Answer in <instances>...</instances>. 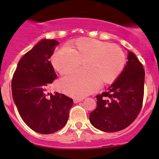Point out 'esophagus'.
Listing matches in <instances>:
<instances>
[{"mask_svg":"<svg viewBox=\"0 0 159 159\" xmlns=\"http://www.w3.org/2000/svg\"><path fill=\"white\" fill-rule=\"evenodd\" d=\"M83 99H80V98H74V102L76 103H79V102H80V101H83Z\"/></svg>","mask_w":159,"mask_h":159,"instance_id":"34e87169","label":"esophagus"}]
</instances>
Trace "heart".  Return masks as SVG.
Returning a JSON list of instances; mask_svg holds the SVG:
<instances>
[{
    "label": "heart",
    "mask_w": 159,
    "mask_h": 159,
    "mask_svg": "<svg viewBox=\"0 0 159 159\" xmlns=\"http://www.w3.org/2000/svg\"><path fill=\"white\" fill-rule=\"evenodd\" d=\"M52 64L60 74L67 75L82 62L84 70L63 78L59 86L65 93L83 98L98 89L100 83L109 84L122 74L126 65V56L122 48L92 38L79 39L67 47L57 50Z\"/></svg>",
    "instance_id": "b5f03b06"
}]
</instances>
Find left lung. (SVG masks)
Returning a JSON list of instances; mask_svg holds the SVG:
<instances>
[{
  "mask_svg": "<svg viewBox=\"0 0 159 159\" xmlns=\"http://www.w3.org/2000/svg\"><path fill=\"white\" fill-rule=\"evenodd\" d=\"M118 79L107 91L96 95L97 106L89 115L92 125L105 132H116L129 126L143 106L145 70L131 52Z\"/></svg>",
  "mask_w": 159,
  "mask_h": 159,
  "instance_id": "obj_1",
  "label": "left lung"
}]
</instances>
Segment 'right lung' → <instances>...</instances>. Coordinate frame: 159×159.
<instances>
[{"instance_id": "right-lung-1", "label": "right lung", "mask_w": 159, "mask_h": 159, "mask_svg": "<svg viewBox=\"0 0 159 159\" xmlns=\"http://www.w3.org/2000/svg\"><path fill=\"white\" fill-rule=\"evenodd\" d=\"M58 42L42 40L24 55L12 80V94L25 123L37 133H54L65 125L73 99L64 94H48L49 84L57 78L49 61Z\"/></svg>"}]
</instances>
